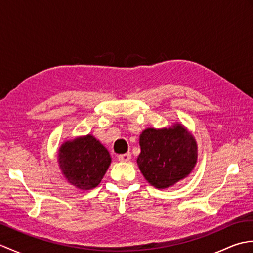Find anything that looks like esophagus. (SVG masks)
<instances>
[{"label": "esophagus", "mask_w": 253, "mask_h": 253, "mask_svg": "<svg viewBox=\"0 0 253 253\" xmlns=\"http://www.w3.org/2000/svg\"><path fill=\"white\" fill-rule=\"evenodd\" d=\"M130 159H131V154L129 152L118 155V161H121V162H129Z\"/></svg>", "instance_id": "esophagus-1"}]
</instances>
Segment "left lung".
Listing matches in <instances>:
<instances>
[{"label": "left lung", "mask_w": 253, "mask_h": 253, "mask_svg": "<svg viewBox=\"0 0 253 253\" xmlns=\"http://www.w3.org/2000/svg\"><path fill=\"white\" fill-rule=\"evenodd\" d=\"M138 168L150 185L165 189L190 175L198 161V144L180 123L165 128H147L139 136Z\"/></svg>", "instance_id": "1"}]
</instances>
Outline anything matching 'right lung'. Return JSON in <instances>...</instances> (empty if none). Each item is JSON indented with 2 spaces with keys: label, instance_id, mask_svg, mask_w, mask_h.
<instances>
[{
  "label": "right lung",
  "instance_id": "right-lung-1",
  "mask_svg": "<svg viewBox=\"0 0 253 253\" xmlns=\"http://www.w3.org/2000/svg\"><path fill=\"white\" fill-rule=\"evenodd\" d=\"M111 162L107 149L90 133L64 141L58 149V168L68 184L80 190L98 186Z\"/></svg>",
  "mask_w": 253,
  "mask_h": 253
}]
</instances>
